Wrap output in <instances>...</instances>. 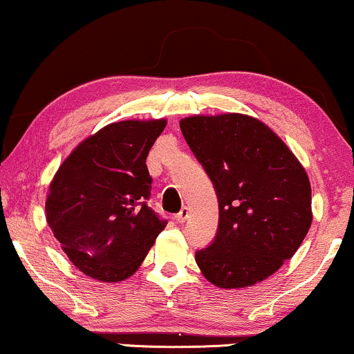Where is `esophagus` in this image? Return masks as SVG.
I'll return each instance as SVG.
<instances>
[{
  "label": "esophagus",
  "instance_id": "34e87169",
  "mask_svg": "<svg viewBox=\"0 0 354 354\" xmlns=\"http://www.w3.org/2000/svg\"><path fill=\"white\" fill-rule=\"evenodd\" d=\"M189 215H190L189 208H187V207H184V208H182V210H180V212H178V213H177V215H176V220L178 221V223H185V221H187V220H189Z\"/></svg>",
  "mask_w": 354,
  "mask_h": 354
}]
</instances>
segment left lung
Segmentation results:
<instances>
[{
    "instance_id": "1",
    "label": "left lung",
    "mask_w": 354,
    "mask_h": 354,
    "mask_svg": "<svg viewBox=\"0 0 354 354\" xmlns=\"http://www.w3.org/2000/svg\"><path fill=\"white\" fill-rule=\"evenodd\" d=\"M180 129L218 197V233L195 254L205 279L243 289L272 276L312 225L304 165L269 126L241 113L189 116Z\"/></svg>"
}]
</instances>
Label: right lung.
I'll return each instance as SVG.
<instances>
[{
    "label": "right lung",
    "instance_id": "right-lung-1",
    "mask_svg": "<svg viewBox=\"0 0 354 354\" xmlns=\"http://www.w3.org/2000/svg\"><path fill=\"white\" fill-rule=\"evenodd\" d=\"M165 120H128L82 141L52 178L47 225L85 276L120 282L133 276L165 228L147 207L146 159Z\"/></svg>",
    "mask_w": 354,
    "mask_h": 354
}]
</instances>
